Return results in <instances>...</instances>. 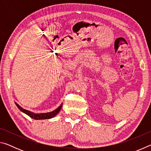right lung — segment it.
I'll list each match as a JSON object with an SVG mask.
<instances>
[{
  "label": "right lung",
  "instance_id": "obj_1",
  "mask_svg": "<svg viewBox=\"0 0 151 151\" xmlns=\"http://www.w3.org/2000/svg\"><path fill=\"white\" fill-rule=\"evenodd\" d=\"M16 104L17 106L19 108V109L20 110V111L24 112L26 114H27L28 116H29L30 118H32L33 119L35 120H42V119H49L51 118H53L55 117L57 114L60 112L61 108H62L63 106V103L60 104V105L58 107L57 109H55V111H53L52 112H46V113H40V114H36L34 113V112H30L29 111H27L26 109H22L21 106L20 105H19L17 103H15Z\"/></svg>",
  "mask_w": 151,
  "mask_h": 151
}]
</instances>
